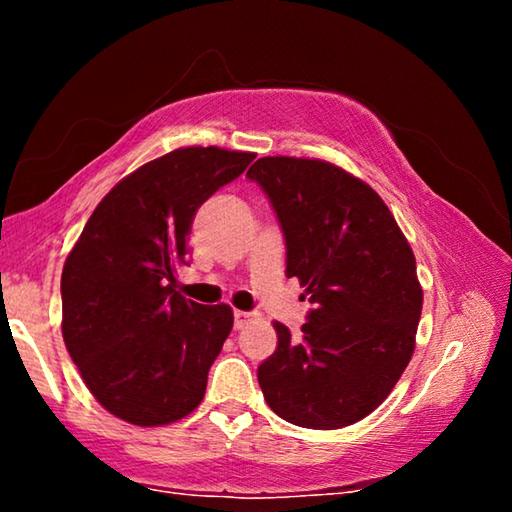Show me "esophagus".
Listing matches in <instances>:
<instances>
[{
    "mask_svg": "<svg viewBox=\"0 0 512 512\" xmlns=\"http://www.w3.org/2000/svg\"><path fill=\"white\" fill-rule=\"evenodd\" d=\"M250 318H253V314H250V311H235V327L237 329H241V327H244L246 323H248V320Z\"/></svg>",
    "mask_w": 512,
    "mask_h": 512,
    "instance_id": "34e87169",
    "label": "esophagus"
}]
</instances>
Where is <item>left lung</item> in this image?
<instances>
[{
  "mask_svg": "<svg viewBox=\"0 0 512 512\" xmlns=\"http://www.w3.org/2000/svg\"><path fill=\"white\" fill-rule=\"evenodd\" d=\"M246 176L280 221L287 277L314 302L300 339L273 325L277 348L257 368L264 400L298 427H348L391 395L413 357L422 314L413 250L375 189L336 164L275 155Z\"/></svg>",
  "mask_w": 512,
  "mask_h": 512,
  "instance_id": "8db88e82",
  "label": "left lung"
}]
</instances>
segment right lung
<instances>
[{
    "label": "right lung",
    "instance_id": "1",
    "mask_svg": "<svg viewBox=\"0 0 512 512\" xmlns=\"http://www.w3.org/2000/svg\"><path fill=\"white\" fill-rule=\"evenodd\" d=\"M255 153L187 146L142 164L110 189L63 266V339L103 409L162 427L201 404L232 329L228 305L176 291L196 210L246 171Z\"/></svg>",
    "mask_w": 512,
    "mask_h": 512
}]
</instances>
